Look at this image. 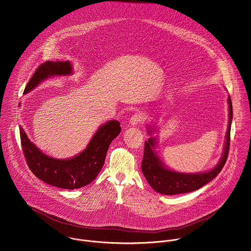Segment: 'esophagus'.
Returning a JSON list of instances; mask_svg holds the SVG:
<instances>
[{"label":"esophagus","instance_id":"34e87169","mask_svg":"<svg viewBox=\"0 0 251 251\" xmlns=\"http://www.w3.org/2000/svg\"><path fill=\"white\" fill-rule=\"evenodd\" d=\"M145 119V116L142 113H135L130 118V123L132 125H137L140 124Z\"/></svg>","mask_w":251,"mask_h":251}]
</instances>
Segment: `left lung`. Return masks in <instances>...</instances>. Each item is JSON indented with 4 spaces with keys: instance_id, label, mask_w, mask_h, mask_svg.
Listing matches in <instances>:
<instances>
[{
    "instance_id": "obj_1",
    "label": "left lung",
    "mask_w": 251,
    "mask_h": 251,
    "mask_svg": "<svg viewBox=\"0 0 251 251\" xmlns=\"http://www.w3.org/2000/svg\"><path fill=\"white\" fill-rule=\"evenodd\" d=\"M228 108H229V120L228 127L226 135V142L224 147L223 155L218 164L207 172L202 173H180L168 169L164 166L159 156L154 151L156 145V138L150 137L148 141H145L144 154L141 163V170L145 178L152 186V188L158 193L163 195H176V194L188 193L195 191L218 176L225 166L230 142V130L232 122L231 98L228 96ZM153 130L148 128V134L151 135Z\"/></svg>"
}]
</instances>
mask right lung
<instances>
[{"instance_id":"right-lung-1","label":"right lung","mask_w":251,"mask_h":251,"mask_svg":"<svg viewBox=\"0 0 251 251\" xmlns=\"http://www.w3.org/2000/svg\"><path fill=\"white\" fill-rule=\"evenodd\" d=\"M73 74L70 61H47L40 65L24 94H27L48 78ZM21 143L26 163L41 180L63 189H75L91 183L103 167L111 142L119 135L121 128L117 120H110L101 125L92 137L87 148L77 155L59 159L45 154L33 144L19 126Z\"/></svg>"}]
</instances>
